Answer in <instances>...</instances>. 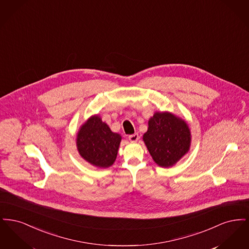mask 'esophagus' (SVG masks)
I'll return each instance as SVG.
<instances>
[{
    "label": "esophagus",
    "instance_id": "1",
    "mask_svg": "<svg viewBox=\"0 0 249 249\" xmlns=\"http://www.w3.org/2000/svg\"><path fill=\"white\" fill-rule=\"evenodd\" d=\"M138 139H139V134L138 133H134V134L129 135V140L130 142H137Z\"/></svg>",
    "mask_w": 249,
    "mask_h": 249
}]
</instances>
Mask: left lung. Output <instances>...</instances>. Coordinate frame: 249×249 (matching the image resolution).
Listing matches in <instances>:
<instances>
[{
	"label": "left lung",
	"mask_w": 249,
	"mask_h": 249,
	"mask_svg": "<svg viewBox=\"0 0 249 249\" xmlns=\"http://www.w3.org/2000/svg\"><path fill=\"white\" fill-rule=\"evenodd\" d=\"M142 140L155 162L168 168L189 152L191 133L184 119L169 112H156Z\"/></svg>",
	"instance_id": "1"
}]
</instances>
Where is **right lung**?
<instances>
[{
	"label": "right lung",
	"mask_w": 249,
	"mask_h": 249,
	"mask_svg": "<svg viewBox=\"0 0 249 249\" xmlns=\"http://www.w3.org/2000/svg\"><path fill=\"white\" fill-rule=\"evenodd\" d=\"M120 142V134L110 130L98 115L90 117L84 123L76 137V146L80 156L91 165L99 168L113 165Z\"/></svg>",
	"instance_id": "right-lung-1"
}]
</instances>
